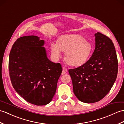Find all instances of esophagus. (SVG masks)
<instances>
[{
	"label": "esophagus",
	"mask_w": 124,
	"mask_h": 124,
	"mask_svg": "<svg viewBox=\"0 0 124 124\" xmlns=\"http://www.w3.org/2000/svg\"><path fill=\"white\" fill-rule=\"evenodd\" d=\"M67 71H68L67 69L65 68L64 67H63V71H62V75H63V74H64L66 73V72H67Z\"/></svg>",
	"instance_id": "obj_1"
}]
</instances>
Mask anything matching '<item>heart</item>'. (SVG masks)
Returning <instances> with one entry per match:
<instances>
[{
  "mask_svg": "<svg viewBox=\"0 0 124 124\" xmlns=\"http://www.w3.org/2000/svg\"><path fill=\"white\" fill-rule=\"evenodd\" d=\"M51 52L53 58L58 60L65 52L64 59L68 64L74 67H80L87 61L92 51L89 42L79 34H68L60 36L56 43L50 45Z\"/></svg>",
  "mask_w": 124,
  "mask_h": 124,
  "instance_id": "1",
  "label": "heart"
}]
</instances>
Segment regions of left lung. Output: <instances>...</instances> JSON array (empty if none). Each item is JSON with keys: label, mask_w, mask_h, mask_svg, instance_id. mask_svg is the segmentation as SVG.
<instances>
[{"label": "left lung", "mask_w": 124, "mask_h": 124, "mask_svg": "<svg viewBox=\"0 0 124 124\" xmlns=\"http://www.w3.org/2000/svg\"><path fill=\"white\" fill-rule=\"evenodd\" d=\"M94 36L95 49L90 58L82 66L69 70L74 94L85 103L98 102L104 98L117 76L118 60L113 42L99 32Z\"/></svg>", "instance_id": "1"}]
</instances>
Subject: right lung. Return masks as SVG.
I'll return each instance as SVG.
<instances>
[{"label": "right lung", "instance_id": "obj_1", "mask_svg": "<svg viewBox=\"0 0 124 124\" xmlns=\"http://www.w3.org/2000/svg\"><path fill=\"white\" fill-rule=\"evenodd\" d=\"M44 40L37 36L19 37L9 56V72L14 88L26 101L37 106L50 103L55 93L62 68L48 59Z\"/></svg>", "mask_w": 124, "mask_h": 124}]
</instances>
